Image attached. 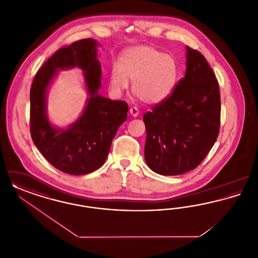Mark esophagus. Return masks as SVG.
<instances>
[{
  "instance_id": "1",
  "label": "esophagus",
  "mask_w": 258,
  "mask_h": 258,
  "mask_svg": "<svg viewBox=\"0 0 258 258\" xmlns=\"http://www.w3.org/2000/svg\"><path fill=\"white\" fill-rule=\"evenodd\" d=\"M130 113H131V115H132L133 117H137V116L139 115V110H138L137 107H132V108L130 109Z\"/></svg>"
}]
</instances>
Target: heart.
<instances>
[{"label":"heart","instance_id":"1","mask_svg":"<svg viewBox=\"0 0 258 258\" xmlns=\"http://www.w3.org/2000/svg\"><path fill=\"white\" fill-rule=\"evenodd\" d=\"M178 78L176 60L170 54L150 45H138L125 50L119 67L110 74V87L122 94L133 82V93L142 101L156 104L171 95Z\"/></svg>","mask_w":258,"mask_h":258}]
</instances>
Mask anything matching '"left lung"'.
Segmentation results:
<instances>
[{
    "mask_svg": "<svg viewBox=\"0 0 258 258\" xmlns=\"http://www.w3.org/2000/svg\"><path fill=\"white\" fill-rule=\"evenodd\" d=\"M148 166L165 176L190 171L214 146L221 124V96L205 57L186 46V70L171 95L144 114Z\"/></svg>",
    "mask_w": 258,
    "mask_h": 258,
    "instance_id": "1",
    "label": "left lung"
}]
</instances>
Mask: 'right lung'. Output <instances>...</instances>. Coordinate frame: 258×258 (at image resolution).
Returning <instances> with one entry per match:
<instances>
[{
	"label": "right lung",
	"instance_id": "right-lung-1",
	"mask_svg": "<svg viewBox=\"0 0 258 258\" xmlns=\"http://www.w3.org/2000/svg\"><path fill=\"white\" fill-rule=\"evenodd\" d=\"M98 43L92 38L77 40L57 50L37 71L30 92L31 136L42 156L60 171L85 175L106 160L119 126L126 120L123 100L98 95L101 67L97 59ZM77 66L84 71L90 98L80 119L68 129H56L48 121L46 93L58 69Z\"/></svg>",
	"mask_w": 258,
	"mask_h": 258
}]
</instances>
